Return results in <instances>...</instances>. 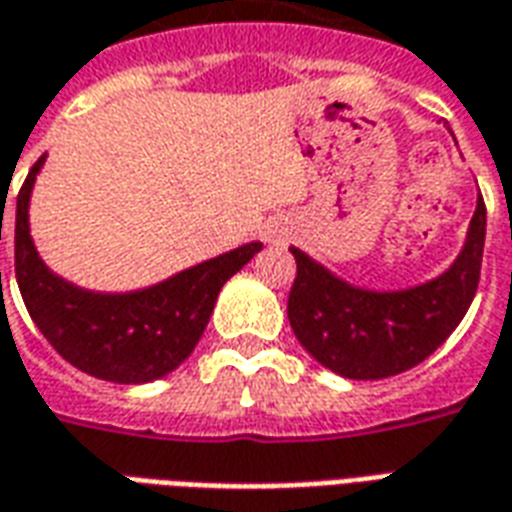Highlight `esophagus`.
Returning a JSON list of instances; mask_svg holds the SVG:
<instances>
[{
	"label": "esophagus",
	"instance_id": "obj_1",
	"mask_svg": "<svg viewBox=\"0 0 512 512\" xmlns=\"http://www.w3.org/2000/svg\"><path fill=\"white\" fill-rule=\"evenodd\" d=\"M266 238H268V241H271V244H282V241H288V230H285V227H277V230H268Z\"/></svg>",
	"mask_w": 512,
	"mask_h": 512
}]
</instances>
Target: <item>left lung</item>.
<instances>
[{
	"instance_id": "obj_1",
	"label": "left lung",
	"mask_w": 512,
	"mask_h": 512,
	"mask_svg": "<svg viewBox=\"0 0 512 512\" xmlns=\"http://www.w3.org/2000/svg\"><path fill=\"white\" fill-rule=\"evenodd\" d=\"M485 246V202L469 224L458 260L441 277L395 293L348 285L301 249L288 296V321L299 343L343 378L378 381L406 373L439 348L472 304Z\"/></svg>"
}]
</instances>
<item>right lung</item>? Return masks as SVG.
<instances>
[{
  "label": "right lung",
  "instance_id": "right-lung-1",
  "mask_svg": "<svg viewBox=\"0 0 512 512\" xmlns=\"http://www.w3.org/2000/svg\"><path fill=\"white\" fill-rule=\"evenodd\" d=\"M43 158L29 169L16 200V279L32 321L54 351L87 376L115 384L167 376L200 343L224 282L263 244L238 246L136 293L109 296L76 288L43 266L29 238V194Z\"/></svg>",
  "mask_w": 512,
  "mask_h": 512
}]
</instances>
